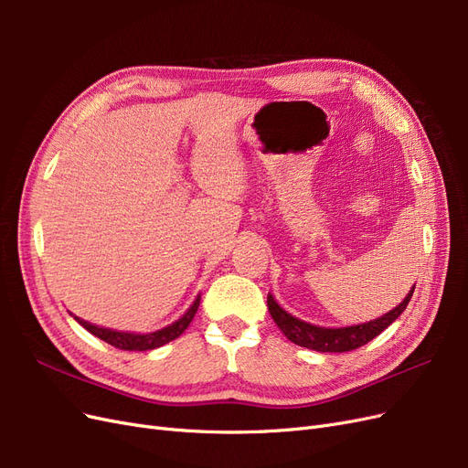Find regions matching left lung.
I'll list each match as a JSON object with an SVG mask.
<instances>
[{
    "label": "left lung",
    "mask_w": 468,
    "mask_h": 468,
    "mask_svg": "<svg viewBox=\"0 0 468 468\" xmlns=\"http://www.w3.org/2000/svg\"><path fill=\"white\" fill-rule=\"evenodd\" d=\"M412 292L414 289L408 292V296L399 306L390 310V313H387L385 316L359 324V325H349V328H320V325L306 324L299 318L287 314L285 310L275 303L271 294L267 296V306L275 324L279 325V330L285 334L292 344L306 349L322 351V353H344V351H351L369 344L371 339L377 337L382 330H387L388 325L404 313L410 299H412Z\"/></svg>",
    "instance_id": "left-lung-1"
}]
</instances>
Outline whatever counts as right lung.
<instances>
[{
    "label": "right lung",
    "mask_w": 468,
    "mask_h": 468,
    "mask_svg": "<svg viewBox=\"0 0 468 468\" xmlns=\"http://www.w3.org/2000/svg\"><path fill=\"white\" fill-rule=\"evenodd\" d=\"M199 303H201V296H197V301L193 303V306L177 322H174L172 325H167V328H164V330L152 332V334L112 332V330H107V328H97V325H93L90 322H83L80 318H76V320L90 334L97 335L99 339H103V342H107L112 347H119V349H124V351H148V349H155V347H160V346H164L167 342H172V339L179 337L183 332H186L187 325L191 324V320L197 314V308H199Z\"/></svg>",
    "instance_id": "add662e5"
}]
</instances>
